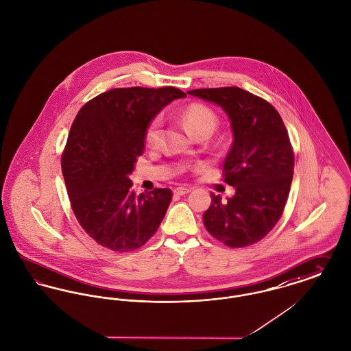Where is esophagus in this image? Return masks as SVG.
<instances>
[{
  "mask_svg": "<svg viewBox=\"0 0 351 351\" xmlns=\"http://www.w3.org/2000/svg\"><path fill=\"white\" fill-rule=\"evenodd\" d=\"M191 191V189L190 187H176L174 189V194L176 195H185L187 193H190Z\"/></svg>",
  "mask_w": 351,
  "mask_h": 351,
  "instance_id": "34e87169",
  "label": "esophagus"
}]
</instances>
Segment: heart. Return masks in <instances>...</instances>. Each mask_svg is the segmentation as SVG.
<instances>
[{
	"mask_svg": "<svg viewBox=\"0 0 351 351\" xmlns=\"http://www.w3.org/2000/svg\"><path fill=\"white\" fill-rule=\"evenodd\" d=\"M181 118L186 125L187 130L194 134L195 137L201 133H213L218 123L217 114L202 104H190L186 106ZM161 129H162V119L160 116L152 118L145 129V143L149 147H154L158 145L161 138Z\"/></svg>",
	"mask_w": 351,
	"mask_h": 351,
	"instance_id": "1",
	"label": "heart"
}]
</instances>
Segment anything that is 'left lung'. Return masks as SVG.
Returning <instances> with one entry per match:
<instances>
[{
    "instance_id": "8db88e82",
    "label": "left lung",
    "mask_w": 351,
    "mask_h": 351,
    "mask_svg": "<svg viewBox=\"0 0 351 351\" xmlns=\"http://www.w3.org/2000/svg\"><path fill=\"white\" fill-rule=\"evenodd\" d=\"M187 93L219 105L233 130L223 176L235 194L222 201L211 193L204 225L229 247L259 242L280 221L294 173V152L280 113L266 99L237 86Z\"/></svg>"
}]
</instances>
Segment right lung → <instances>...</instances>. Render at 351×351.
I'll return each mask as SVG.
<instances>
[{"label":"right lung","mask_w":351,"mask_h":351,"mask_svg":"<svg viewBox=\"0 0 351 351\" xmlns=\"http://www.w3.org/2000/svg\"><path fill=\"white\" fill-rule=\"evenodd\" d=\"M182 97L173 86L117 88L88 101L74 118L61 167L71 210L98 245L128 253L158 230L171 190L137 195L129 174L143 154L150 119Z\"/></svg>","instance_id":"right-lung-1"}]
</instances>
